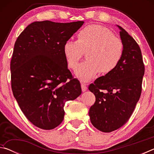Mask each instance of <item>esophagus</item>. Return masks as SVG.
Wrapping results in <instances>:
<instances>
[{"label":"esophagus","mask_w":154,"mask_h":154,"mask_svg":"<svg viewBox=\"0 0 154 154\" xmlns=\"http://www.w3.org/2000/svg\"><path fill=\"white\" fill-rule=\"evenodd\" d=\"M81 87H82V92H85V91H86L87 89H88L87 84H85V83H82V85H81Z\"/></svg>","instance_id":"1"}]
</instances>
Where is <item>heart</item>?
Masks as SVG:
<instances>
[{
    "label": "heart",
    "mask_w": 154,
    "mask_h": 154,
    "mask_svg": "<svg viewBox=\"0 0 154 154\" xmlns=\"http://www.w3.org/2000/svg\"><path fill=\"white\" fill-rule=\"evenodd\" d=\"M63 51L68 66L72 69H76L87 51L88 61L79 65L75 75L82 82H89L99 72L106 75L116 69L123 56L124 45L107 28L90 25L79 31L77 41H67Z\"/></svg>",
    "instance_id": "heart-1"
}]
</instances>
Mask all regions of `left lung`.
Masks as SVG:
<instances>
[{
    "label": "left lung",
    "instance_id": "left-lung-1",
    "mask_svg": "<svg viewBox=\"0 0 154 154\" xmlns=\"http://www.w3.org/2000/svg\"><path fill=\"white\" fill-rule=\"evenodd\" d=\"M124 45L123 56L114 71L89 85L96 101L91 106V123L96 129L111 132L126 123L133 113L142 90L145 73L139 45L124 28L117 25Z\"/></svg>",
    "mask_w": 154,
    "mask_h": 154
}]
</instances>
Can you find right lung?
Here are the masks:
<instances>
[{
	"mask_svg": "<svg viewBox=\"0 0 154 154\" xmlns=\"http://www.w3.org/2000/svg\"><path fill=\"white\" fill-rule=\"evenodd\" d=\"M84 22H35L18 36L11 60V88L26 118L51 130L64 119L65 103L82 94L79 80L68 69L64 43Z\"/></svg>",
	"mask_w": 154,
	"mask_h": 154,
	"instance_id": "right-lung-1",
	"label": "right lung"
}]
</instances>
